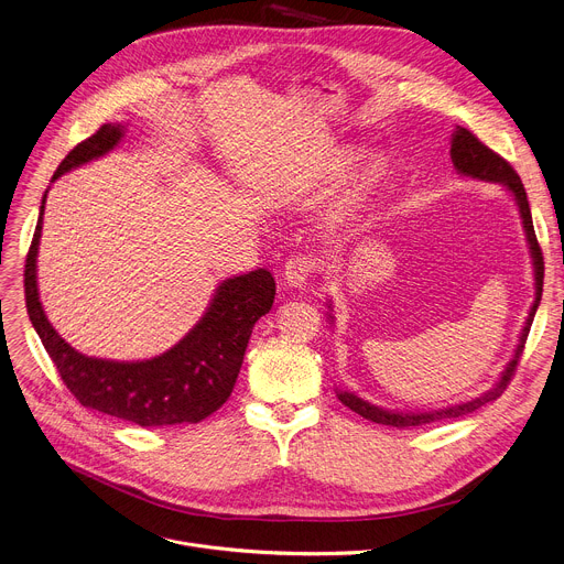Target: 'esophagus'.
Listing matches in <instances>:
<instances>
[{"label": "esophagus", "mask_w": 564, "mask_h": 564, "mask_svg": "<svg viewBox=\"0 0 564 564\" xmlns=\"http://www.w3.org/2000/svg\"><path fill=\"white\" fill-rule=\"evenodd\" d=\"M315 272V262L311 256L306 253H294L285 260V268H283V276L285 283L292 288H302L308 283V279Z\"/></svg>", "instance_id": "esophagus-1"}]
</instances>
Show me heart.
I'll return each mask as SVG.
<instances>
[{
	"label": "heart",
	"mask_w": 564,
	"mask_h": 564,
	"mask_svg": "<svg viewBox=\"0 0 564 564\" xmlns=\"http://www.w3.org/2000/svg\"><path fill=\"white\" fill-rule=\"evenodd\" d=\"M345 167H347V161H337V165L333 167V174H340ZM367 185H369V178L365 176V178H362V181L356 185V195H360Z\"/></svg>",
	"instance_id": "1"
}]
</instances>
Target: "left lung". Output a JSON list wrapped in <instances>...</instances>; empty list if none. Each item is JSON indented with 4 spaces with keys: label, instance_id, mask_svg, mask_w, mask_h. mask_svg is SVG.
Masks as SVG:
<instances>
[{
    "label": "left lung",
    "instance_id": "1",
    "mask_svg": "<svg viewBox=\"0 0 564 564\" xmlns=\"http://www.w3.org/2000/svg\"><path fill=\"white\" fill-rule=\"evenodd\" d=\"M452 161H454V165H456V170L460 174L471 176V178H480V181L501 183L512 193V197H514V202L519 206V215H521V221H523V231H527V240L531 245V258H533V268H535V302L531 306L527 326H523V330L519 335V345L514 349V356L508 362V367L503 369L499 383L492 390L482 392L480 397H476V399H471L467 403L448 405V408H440V410H429V412H392V410H383L379 405H371L369 401H362L354 392H337V399H340L354 412H358L360 417H365L369 422L383 424V426L410 429V426H424V424H435V422H444V420H456V417L469 415V412L478 410L485 403L499 399L506 392V388L512 381V377H514V369H517L519 358L523 354V345H527V337H529L535 311H538L540 299H542L544 256H542V249L538 245V236H535V229H533V217H531V206H529L527 191H523V183H521L519 174L512 170V165L506 159H501L497 152H492L490 147L482 144L471 131H467L463 127L456 129L454 140H452Z\"/></svg>",
    "mask_w": 564,
    "mask_h": 564
}]
</instances>
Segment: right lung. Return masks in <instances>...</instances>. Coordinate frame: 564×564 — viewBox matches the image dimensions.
Returning a JSON list of instances; mask_svg holds the SVG:
<instances>
[{
	"label": "right lung",
	"instance_id": "obj_1",
	"mask_svg": "<svg viewBox=\"0 0 564 564\" xmlns=\"http://www.w3.org/2000/svg\"><path fill=\"white\" fill-rule=\"evenodd\" d=\"M124 135L122 124H104L79 142L63 159L52 181L93 159L110 152ZM45 199L24 265L26 313L41 335L56 371L67 390L86 408L104 415L127 420L138 426L197 424L227 401L234 392L249 345L253 324L270 313L276 294L274 276L268 270H253L219 283L206 315L178 345L165 354L118 362L88 358L72 349L50 324L35 283V258L41 245Z\"/></svg>",
	"mask_w": 564,
	"mask_h": 564
}]
</instances>
